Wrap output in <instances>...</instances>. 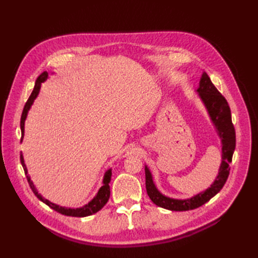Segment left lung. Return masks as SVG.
I'll use <instances>...</instances> for the list:
<instances>
[{"mask_svg": "<svg viewBox=\"0 0 258 258\" xmlns=\"http://www.w3.org/2000/svg\"><path fill=\"white\" fill-rule=\"evenodd\" d=\"M199 97L205 103L211 120L214 123L217 135L222 140V163L218 171V175L214 183L205 191L199 192L189 199L178 200L163 196L156 188L153 182L151 171L145 167V185L148 197L156 206L171 211H188L205 205L211 198L220 191L227 181L229 175V163L232 160V155L236 148V131L231 121V112L227 100L222 96L211 82L209 75L205 72L200 79L199 88L197 89Z\"/></svg>", "mask_w": 258, "mask_h": 258, "instance_id": "left-lung-1", "label": "left lung"}]
</instances>
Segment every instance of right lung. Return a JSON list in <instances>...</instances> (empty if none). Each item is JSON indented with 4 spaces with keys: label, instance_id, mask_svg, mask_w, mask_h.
<instances>
[{
    "label": "right lung",
    "instance_id": "right-lung-1",
    "mask_svg": "<svg viewBox=\"0 0 258 258\" xmlns=\"http://www.w3.org/2000/svg\"><path fill=\"white\" fill-rule=\"evenodd\" d=\"M48 77V73L47 72H43L40 76L37 77V80L35 82V85H34V88H33V91L32 93H31V96L29 97L28 101L26 102V105L25 107H23V111H22V114H21V118H20V129H21V140L23 138V135H25V120L27 118V115H28V111L30 110L31 105L33 104V101L35 100V98L37 97L38 95V91H40V88H41V84L47 79ZM20 161H21V165H22V168L23 170H25V173H26V176H27V179H28V183L31 187V189H32V191L34 192L35 196L40 199L41 201H43L44 204L47 205L49 208H51L52 210L57 211V212L63 214V215H67V216H74V217H85V216H89L91 214H95L97 213L98 211H100L101 209H102L105 205L106 202L108 201V198H110V195H111V190H110V185H108V183H110L111 181V176H112V171L111 169L107 170L105 174H104V178H103V186L101 187V188L99 189L98 194L96 195V197L93 198L90 202H88V205L84 206L83 208H77V209H68V208H64V207H60V206H57L52 204V202H50L49 200L43 198L40 194L37 192L36 188L34 187L32 181H31L30 176L28 175V170L26 168V165H25V161H23V157L22 155H20Z\"/></svg>",
    "mask_w": 258,
    "mask_h": 258
}]
</instances>
